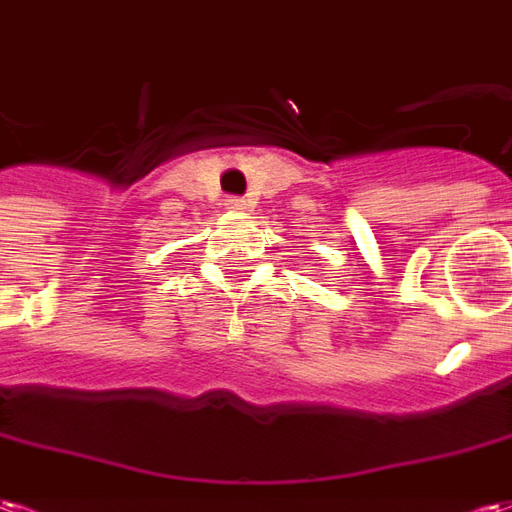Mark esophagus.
<instances>
[{"label": "esophagus", "instance_id": "1", "mask_svg": "<svg viewBox=\"0 0 512 512\" xmlns=\"http://www.w3.org/2000/svg\"><path fill=\"white\" fill-rule=\"evenodd\" d=\"M242 207H245L242 199H229V210H242Z\"/></svg>", "mask_w": 512, "mask_h": 512}]
</instances>
